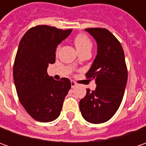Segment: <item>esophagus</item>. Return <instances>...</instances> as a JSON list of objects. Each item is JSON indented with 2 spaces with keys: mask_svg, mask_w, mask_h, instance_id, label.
I'll list each match as a JSON object with an SVG mask.
<instances>
[{
  "mask_svg": "<svg viewBox=\"0 0 146 146\" xmlns=\"http://www.w3.org/2000/svg\"><path fill=\"white\" fill-rule=\"evenodd\" d=\"M71 88H75L76 86V83L75 81H73V80H71Z\"/></svg>",
  "mask_w": 146,
  "mask_h": 146,
  "instance_id": "34e87169",
  "label": "esophagus"
}]
</instances>
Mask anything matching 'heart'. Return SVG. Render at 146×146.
<instances>
[{
    "mask_svg": "<svg viewBox=\"0 0 146 146\" xmlns=\"http://www.w3.org/2000/svg\"><path fill=\"white\" fill-rule=\"evenodd\" d=\"M74 44H75V46H76L77 51L80 53V54H81L83 53H86V52H91L92 48H93V44L92 41L90 40V39L84 35V34H79L77 35L75 38H74ZM59 49V46L57 48L56 52L58 53ZM79 62L78 60H76L74 62V64L76 65Z\"/></svg>",
    "mask_w": 146,
    "mask_h": 146,
    "instance_id": "heart-1",
    "label": "heart"
}]
</instances>
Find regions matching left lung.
I'll list each match as a JSON object with an SVG mask.
<instances>
[{
    "label": "left lung",
    "instance_id": "left-lung-1",
    "mask_svg": "<svg viewBox=\"0 0 146 146\" xmlns=\"http://www.w3.org/2000/svg\"><path fill=\"white\" fill-rule=\"evenodd\" d=\"M98 44V53L91 68L86 73L88 79L96 81L93 91L87 89L80 102L84 119L92 123L108 121L116 113L122 100L127 80L124 52L119 41L106 28H87Z\"/></svg>",
    "mask_w": 146,
    "mask_h": 146
}]
</instances>
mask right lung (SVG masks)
I'll use <instances>...</instances> for the list:
<instances>
[{
	"label": "right lung",
	"instance_id": "1",
	"mask_svg": "<svg viewBox=\"0 0 146 146\" xmlns=\"http://www.w3.org/2000/svg\"><path fill=\"white\" fill-rule=\"evenodd\" d=\"M71 31L36 26L20 40L13 69L14 84L20 103L39 122H51L58 117L70 90L69 79L57 81L48 76L47 68L55 62L56 48Z\"/></svg>",
	"mask_w": 146,
	"mask_h": 146
}]
</instances>
